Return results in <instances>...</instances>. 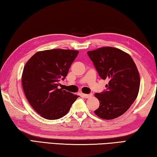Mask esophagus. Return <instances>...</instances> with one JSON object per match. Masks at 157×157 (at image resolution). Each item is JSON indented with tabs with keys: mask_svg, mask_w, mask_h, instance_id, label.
Here are the masks:
<instances>
[{
	"mask_svg": "<svg viewBox=\"0 0 157 157\" xmlns=\"http://www.w3.org/2000/svg\"><path fill=\"white\" fill-rule=\"evenodd\" d=\"M81 96L84 97V98H89V97H91L92 96V94H81Z\"/></svg>",
	"mask_w": 157,
	"mask_h": 157,
	"instance_id": "1",
	"label": "esophagus"
}]
</instances>
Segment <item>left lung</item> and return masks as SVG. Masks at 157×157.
I'll use <instances>...</instances> for the list:
<instances>
[{
    "instance_id": "obj_1",
    "label": "left lung",
    "mask_w": 157,
    "mask_h": 157,
    "mask_svg": "<svg viewBox=\"0 0 157 157\" xmlns=\"http://www.w3.org/2000/svg\"><path fill=\"white\" fill-rule=\"evenodd\" d=\"M88 55L102 79H109L106 90L95 93L99 106L97 116L112 120L124 114L138 96L140 76L132 57L113 47H101L88 51Z\"/></svg>"
}]
</instances>
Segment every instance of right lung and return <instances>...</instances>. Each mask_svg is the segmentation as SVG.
<instances>
[{"instance_id": "1", "label": "right lung", "mask_w": 157, "mask_h": 157, "mask_svg": "<svg viewBox=\"0 0 157 157\" xmlns=\"http://www.w3.org/2000/svg\"><path fill=\"white\" fill-rule=\"evenodd\" d=\"M78 51L51 49L39 51L29 59L22 74V86L28 102L47 120H58L67 113L78 96L59 88Z\"/></svg>"}]
</instances>
